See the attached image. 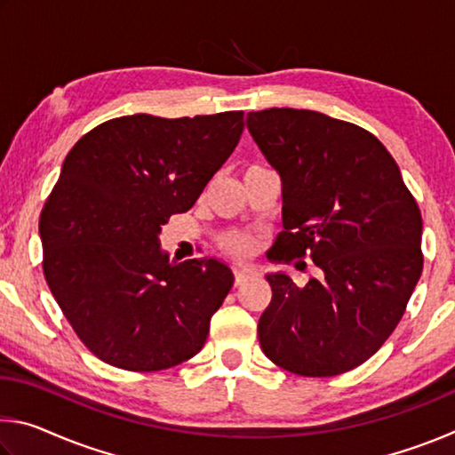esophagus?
<instances>
[{"instance_id":"esophagus-1","label":"esophagus","mask_w":455,"mask_h":455,"mask_svg":"<svg viewBox=\"0 0 455 455\" xmlns=\"http://www.w3.org/2000/svg\"><path fill=\"white\" fill-rule=\"evenodd\" d=\"M233 275H235V284H243L246 279H251L255 271H252L251 267H244V265H235L233 267Z\"/></svg>"}]
</instances>
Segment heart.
<instances>
[{
    "label": "heart",
    "mask_w": 455,
    "mask_h": 455,
    "mask_svg": "<svg viewBox=\"0 0 455 455\" xmlns=\"http://www.w3.org/2000/svg\"><path fill=\"white\" fill-rule=\"evenodd\" d=\"M220 246L228 252V255H246V252L251 251V236L241 233H230L222 236Z\"/></svg>",
    "instance_id": "b5f03b06"
}]
</instances>
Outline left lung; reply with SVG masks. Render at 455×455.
I'll return each mask as SVG.
<instances>
[{"instance_id":"8db88e82","label":"left lung","mask_w":455,"mask_h":455,"mask_svg":"<svg viewBox=\"0 0 455 455\" xmlns=\"http://www.w3.org/2000/svg\"><path fill=\"white\" fill-rule=\"evenodd\" d=\"M246 126L283 179L284 230L268 259L309 257L319 268L303 287L267 275L260 349L301 377L351 371L394 333L419 281V206L394 156L361 126L295 108L251 112Z\"/></svg>"}]
</instances>
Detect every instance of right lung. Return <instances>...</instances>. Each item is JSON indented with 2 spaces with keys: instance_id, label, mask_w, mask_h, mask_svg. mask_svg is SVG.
I'll return each mask as SVG.
<instances>
[{
  "instance_id": "add662e5",
  "label": "right lung",
  "mask_w": 455,
  "mask_h": 455,
  "mask_svg": "<svg viewBox=\"0 0 455 455\" xmlns=\"http://www.w3.org/2000/svg\"><path fill=\"white\" fill-rule=\"evenodd\" d=\"M244 112L108 120L68 152L40 214L44 275L104 363L152 373L203 349L235 276L214 259L172 265L158 233L236 148Z\"/></svg>"
}]
</instances>
